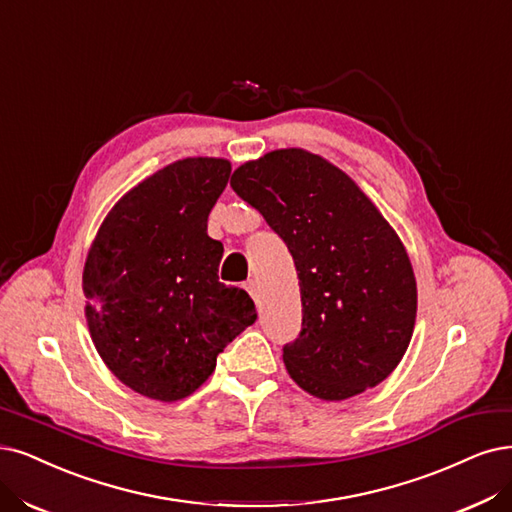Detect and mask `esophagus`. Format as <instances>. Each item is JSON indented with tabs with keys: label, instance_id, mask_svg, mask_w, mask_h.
Segmentation results:
<instances>
[{
	"label": "esophagus",
	"instance_id": "esophagus-1",
	"mask_svg": "<svg viewBox=\"0 0 512 512\" xmlns=\"http://www.w3.org/2000/svg\"><path fill=\"white\" fill-rule=\"evenodd\" d=\"M244 289L249 291V295H251L255 301L259 299V287H257V280H253V278H251V280H246V282H244Z\"/></svg>",
	"mask_w": 512,
	"mask_h": 512
}]
</instances>
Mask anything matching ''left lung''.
Returning a JSON list of instances; mask_svg holds the SVG:
<instances>
[{"mask_svg":"<svg viewBox=\"0 0 512 512\" xmlns=\"http://www.w3.org/2000/svg\"><path fill=\"white\" fill-rule=\"evenodd\" d=\"M230 185L295 261L304 318L282 350L291 380L320 401L384 382L409 348L418 285L380 208L344 170L301 147L240 164Z\"/></svg>","mask_w":512,"mask_h":512,"instance_id":"obj_1","label":"left lung"}]
</instances>
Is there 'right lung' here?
<instances>
[{
	"instance_id": "right-lung-1",
	"label": "right lung",
	"mask_w": 512,
	"mask_h": 512,
	"mask_svg": "<svg viewBox=\"0 0 512 512\" xmlns=\"http://www.w3.org/2000/svg\"><path fill=\"white\" fill-rule=\"evenodd\" d=\"M230 173L225 158L160 168L113 204L88 249L82 291L92 344L147 399L194 394L257 318L249 293L219 282L223 244L206 234Z\"/></svg>"
}]
</instances>
